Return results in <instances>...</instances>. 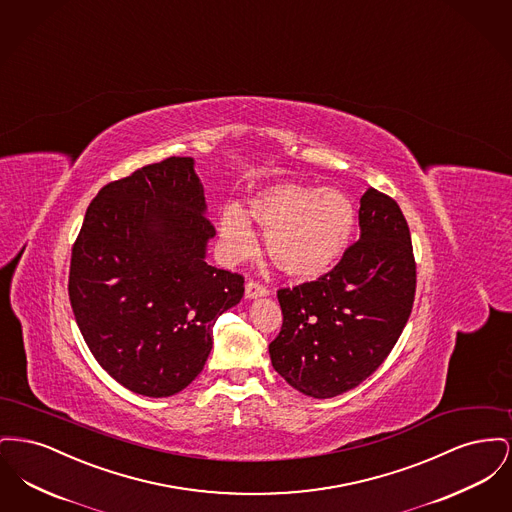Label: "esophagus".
<instances>
[{
    "label": "esophagus",
    "instance_id": "34e87169",
    "mask_svg": "<svg viewBox=\"0 0 512 512\" xmlns=\"http://www.w3.org/2000/svg\"><path fill=\"white\" fill-rule=\"evenodd\" d=\"M244 295L248 300H252V298H262V296L269 295L268 287H264L262 283H258V281H248L246 283V289H244Z\"/></svg>",
    "mask_w": 512,
    "mask_h": 512
}]
</instances>
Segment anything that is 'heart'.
I'll return each mask as SVG.
<instances>
[{"label": "heart", "instance_id": "1", "mask_svg": "<svg viewBox=\"0 0 512 512\" xmlns=\"http://www.w3.org/2000/svg\"><path fill=\"white\" fill-rule=\"evenodd\" d=\"M266 233L273 264L298 279H316L335 268L349 246L356 210L347 192L275 183L248 200V210ZM219 237L231 258L250 256L256 248L252 223L229 204L219 214Z\"/></svg>", "mask_w": 512, "mask_h": 512}]
</instances>
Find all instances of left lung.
Instances as JSON below:
<instances>
[{"label":"left lung","mask_w":512,"mask_h":512,"mask_svg":"<svg viewBox=\"0 0 512 512\" xmlns=\"http://www.w3.org/2000/svg\"><path fill=\"white\" fill-rule=\"evenodd\" d=\"M360 239L316 281L277 293L283 325L269 343L275 372L296 391L331 399L372 376L412 312L416 264L399 204L368 189Z\"/></svg>","instance_id":"left-lung-1"}]
</instances>
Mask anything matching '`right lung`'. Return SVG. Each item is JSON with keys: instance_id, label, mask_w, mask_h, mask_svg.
Here are the masks:
<instances>
[{"instance_id": "1", "label": "right lung", "mask_w": 512, "mask_h": 512, "mask_svg": "<svg viewBox=\"0 0 512 512\" xmlns=\"http://www.w3.org/2000/svg\"><path fill=\"white\" fill-rule=\"evenodd\" d=\"M192 158L136 169L96 194L73 246L69 298L82 337L117 383L171 397L198 376L217 318L244 295L206 262L216 229Z\"/></svg>"}]
</instances>
